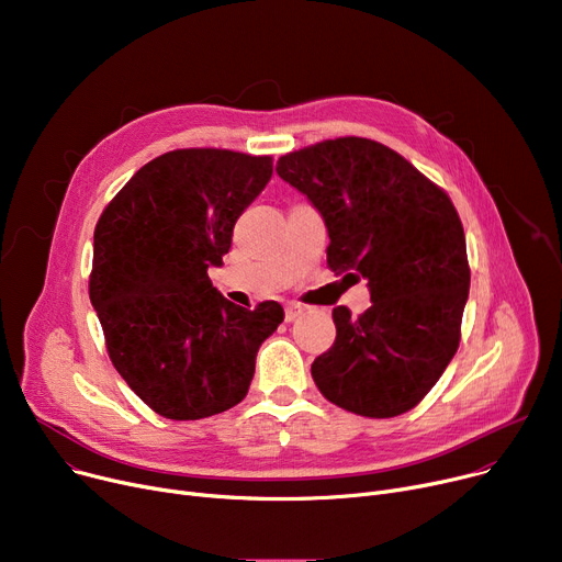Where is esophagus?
<instances>
[{
	"instance_id": "34e87169",
	"label": "esophagus",
	"mask_w": 562,
	"mask_h": 562,
	"mask_svg": "<svg viewBox=\"0 0 562 562\" xmlns=\"http://www.w3.org/2000/svg\"><path fill=\"white\" fill-rule=\"evenodd\" d=\"M303 312H305V305H301V303H289L286 310H284V318H286V323H291V321H296Z\"/></svg>"
}]
</instances>
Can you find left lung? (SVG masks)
Instances as JSON below:
<instances>
[{"mask_svg":"<svg viewBox=\"0 0 562 562\" xmlns=\"http://www.w3.org/2000/svg\"><path fill=\"white\" fill-rule=\"evenodd\" d=\"M276 170L326 221L330 269L367 278L373 301L358 316L333 310L335 344L312 364L318 392L352 415H403L460 346L471 271L451 198L392 147L360 136L293 150Z\"/></svg>","mask_w":562,"mask_h":562,"instance_id":"obj_1","label":"left lung"}]
</instances>
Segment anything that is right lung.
I'll list each match as a JSON object with an SVG mask.
<instances>
[{"label":"right lung","mask_w":562,"mask_h":562,"mask_svg":"<svg viewBox=\"0 0 562 562\" xmlns=\"http://www.w3.org/2000/svg\"><path fill=\"white\" fill-rule=\"evenodd\" d=\"M271 175L269 155L172 150L136 170L95 225L88 296L106 352L166 419L195 422L241 403L261 341L284 318L276 301L229 303L206 276Z\"/></svg>","instance_id":"obj_1"}]
</instances>
